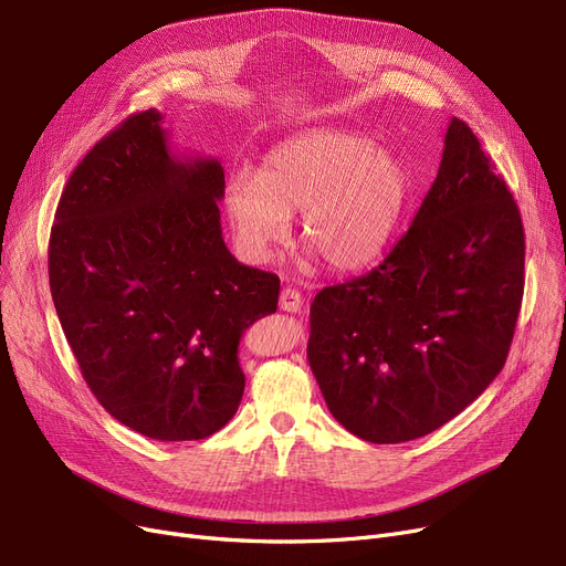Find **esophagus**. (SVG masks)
Masks as SVG:
<instances>
[{
    "label": "esophagus",
    "instance_id": "obj_1",
    "mask_svg": "<svg viewBox=\"0 0 566 566\" xmlns=\"http://www.w3.org/2000/svg\"><path fill=\"white\" fill-rule=\"evenodd\" d=\"M301 291L298 289H291V286H284L282 293H280V307L284 312H301Z\"/></svg>",
    "mask_w": 566,
    "mask_h": 566
}]
</instances>
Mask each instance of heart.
<instances>
[{
    "label": "heart",
    "instance_id": "heart-1",
    "mask_svg": "<svg viewBox=\"0 0 566 566\" xmlns=\"http://www.w3.org/2000/svg\"><path fill=\"white\" fill-rule=\"evenodd\" d=\"M409 199L402 161L367 136L312 129L270 147L256 176L238 168L224 210L240 256L268 263L298 214L301 240L333 270L373 263Z\"/></svg>",
    "mask_w": 566,
    "mask_h": 566
}]
</instances>
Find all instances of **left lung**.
Here are the masks:
<instances>
[{"mask_svg":"<svg viewBox=\"0 0 566 566\" xmlns=\"http://www.w3.org/2000/svg\"><path fill=\"white\" fill-rule=\"evenodd\" d=\"M525 286L523 219L474 132L453 117L409 231L310 307L307 360L335 421L373 444L419 439L504 367Z\"/></svg>","mask_w":566,"mask_h":566,"instance_id":"8db88e82","label":"left lung"}]
</instances>
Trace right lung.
I'll return each mask as SVG.
<instances>
[{
    "instance_id": "1",
    "label": "right lung",
    "mask_w": 566,
    "mask_h": 566,
    "mask_svg": "<svg viewBox=\"0 0 566 566\" xmlns=\"http://www.w3.org/2000/svg\"><path fill=\"white\" fill-rule=\"evenodd\" d=\"M217 159L170 155L161 113L129 115L73 170L48 244L51 293L94 398L159 441L224 428L244 390L242 333L280 277L227 250Z\"/></svg>"
}]
</instances>
